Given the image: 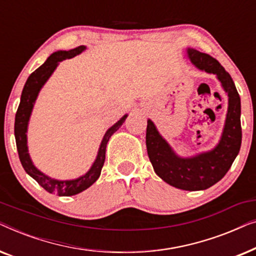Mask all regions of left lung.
<instances>
[{
    "label": "left lung",
    "instance_id": "obj_1",
    "mask_svg": "<svg viewBox=\"0 0 256 256\" xmlns=\"http://www.w3.org/2000/svg\"><path fill=\"white\" fill-rule=\"evenodd\" d=\"M192 64L199 70L216 74L228 94V112L219 144L211 152L192 158H180L162 138L150 120L146 124V152L154 170L168 184L188 191L205 190L222 180L239 154L241 146V102L230 73L208 54L188 48Z\"/></svg>",
    "mask_w": 256,
    "mask_h": 256
}]
</instances>
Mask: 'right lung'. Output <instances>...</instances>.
Returning a JSON list of instances; mask_svg holds the SVG:
<instances>
[{
    "mask_svg": "<svg viewBox=\"0 0 256 256\" xmlns=\"http://www.w3.org/2000/svg\"><path fill=\"white\" fill-rule=\"evenodd\" d=\"M84 50H85V46H84V45H80V46L70 51L54 52V54H52L50 57L46 59V62H45L43 65L40 66L36 71L31 73L30 76L26 80V85H24L22 96H20V102L18 108H17L15 116L16 146L17 152H18L20 160V163H22L24 170H26V172L28 174H30V176L44 188V190L50 192V194L62 196V197H68V196L80 194V192L86 190L87 188H90V185L99 178L101 169H102L104 163V158H106L107 143L110 141V136L121 127L122 124H124L126 120V118H127V115H124L120 121H118L113 127H110L106 132L102 142H101L96 162L93 163V166L90 169L88 172L84 174V176L76 178L74 180H54V178L45 176L44 174H42L40 170H37L36 168H34L29 157V154H28L26 128L31 110H32L34 104L38 96V92H40L45 82L48 79V76L52 74V72L54 71V68H57L59 62L74 57V56L79 54L80 52Z\"/></svg>",
    "mask_w": 256,
    "mask_h": 256,
    "instance_id": "1",
    "label": "right lung"
}]
</instances>
